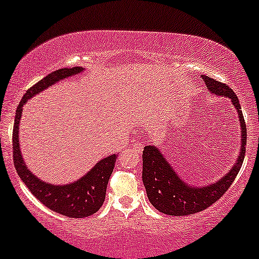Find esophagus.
I'll return each mask as SVG.
<instances>
[{
    "instance_id": "1",
    "label": "esophagus",
    "mask_w": 259,
    "mask_h": 259,
    "mask_svg": "<svg viewBox=\"0 0 259 259\" xmlns=\"http://www.w3.org/2000/svg\"><path fill=\"white\" fill-rule=\"evenodd\" d=\"M135 147H136V149H138V151H141V150L144 149V145L141 144V143H136L135 144Z\"/></svg>"
}]
</instances>
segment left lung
Returning a JSON list of instances; mask_svg holds the SVG:
<instances>
[{
  "label": "left lung",
  "mask_w": 259,
  "mask_h": 259,
  "mask_svg": "<svg viewBox=\"0 0 259 259\" xmlns=\"http://www.w3.org/2000/svg\"><path fill=\"white\" fill-rule=\"evenodd\" d=\"M210 93L230 98L238 113L241 126V147L235 164L225 176L217 182L203 187H194L181 180L172 164L164 158L156 146H145L143 151V182L150 203L160 212L173 217H184L209 208L218 201L230 188L240 172L246 153L247 130L242 110L235 92L225 83L215 81L208 76H201Z\"/></svg>",
  "instance_id": "1"
}]
</instances>
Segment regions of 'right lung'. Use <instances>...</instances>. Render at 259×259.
I'll use <instances>...</instances> for the list:
<instances>
[{
    "label": "right lung",
    "instance_id": "obj_1",
    "mask_svg": "<svg viewBox=\"0 0 259 259\" xmlns=\"http://www.w3.org/2000/svg\"><path fill=\"white\" fill-rule=\"evenodd\" d=\"M83 67L76 66L71 69H60L49 73L47 77L36 82L33 87L25 92V95L17 107L16 118L13 126V161L16 171L30 193L44 204L45 206L69 218H86L97 212L103 205L106 199V190L110 175L114 169V163L118 155H110L102 158L95 167L82 176L77 181L69 184H53L39 180L33 172L29 171L22 157L19 149V123L22 118L23 106L35 95L48 87L53 86L61 79L83 72Z\"/></svg>",
    "mask_w": 259,
    "mask_h": 259
}]
</instances>
